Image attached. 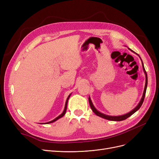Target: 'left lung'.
Returning a JSON list of instances; mask_svg holds the SVG:
<instances>
[{"label": "left lung", "instance_id": "1", "mask_svg": "<svg viewBox=\"0 0 159 159\" xmlns=\"http://www.w3.org/2000/svg\"><path fill=\"white\" fill-rule=\"evenodd\" d=\"M132 52H134L132 50H130ZM138 56L140 57V56L138 54ZM140 60H141V58H140ZM142 61V60H141ZM142 65H143V71L144 72L145 74V76H146V83H145V86H144V92H143V97L141 98V100H140V101L139 102V103L138 104V105L134 109L133 111H131L130 112H129V113H127V114L126 115H121V116H109V115H105L103 114V113H101V112L98 111L96 108H95V107H94L93 104L91 101V99H90V97H89V104H90V108H91L92 111L96 114L97 116H101L102 118H103V119H105L107 120H113V121H121V120H125L127 119V118H129V116H130L132 115H133L134 113L137 111L139 108H140V107H141V105H143V102L144 101V97H145V94H146V90H147V82H148V79H147V72L146 70H145L144 69V65H143V62L142 61Z\"/></svg>", "mask_w": 159, "mask_h": 159}]
</instances>
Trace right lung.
Returning a JSON list of instances; mask_svg holds the SVG:
<instances>
[{"label":"right lung","instance_id":"1","mask_svg":"<svg viewBox=\"0 0 159 159\" xmlns=\"http://www.w3.org/2000/svg\"><path fill=\"white\" fill-rule=\"evenodd\" d=\"M70 94H70L69 95V97H68V98H66V103H65V109H64V111H63V112H62V113L61 115H60L59 116H57L56 119H54V120H51V121H50V122H47V124H49V123H52V122H54V121H56V120H57L58 119H59L60 118H61V117H62L63 116H64L65 115V113H66V108H67V102H68V101H69V98H70Z\"/></svg>","mask_w":159,"mask_h":159}]
</instances>
